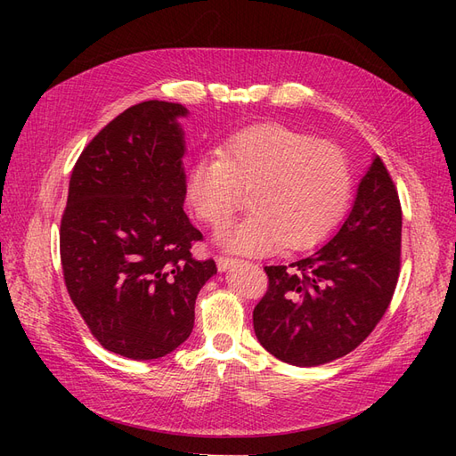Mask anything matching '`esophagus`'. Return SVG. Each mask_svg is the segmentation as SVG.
Wrapping results in <instances>:
<instances>
[{
  "instance_id": "obj_1",
  "label": "esophagus",
  "mask_w": 456,
  "mask_h": 456,
  "mask_svg": "<svg viewBox=\"0 0 456 456\" xmlns=\"http://www.w3.org/2000/svg\"><path fill=\"white\" fill-rule=\"evenodd\" d=\"M238 262V258H232V256H226V255H220V256H216V265H218V270H228V268H232L233 265H236Z\"/></svg>"
}]
</instances>
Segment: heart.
Masks as SVG:
<instances>
[{
    "label": "heart",
    "instance_id": "heart-1",
    "mask_svg": "<svg viewBox=\"0 0 456 456\" xmlns=\"http://www.w3.org/2000/svg\"><path fill=\"white\" fill-rule=\"evenodd\" d=\"M241 191H251L253 215L220 241L240 253H268L281 243L308 249L346 215L354 169L338 144L266 123L233 134L220 156L200 158L188 171V205L215 230L230 223Z\"/></svg>",
    "mask_w": 456,
    "mask_h": 456
}]
</instances>
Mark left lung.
Here are the masks:
<instances>
[{
    "label": "left lung",
    "mask_w": 456,
    "mask_h": 456,
    "mask_svg": "<svg viewBox=\"0 0 456 456\" xmlns=\"http://www.w3.org/2000/svg\"><path fill=\"white\" fill-rule=\"evenodd\" d=\"M402 268V203L375 158L333 240L289 266H265L268 289L253 310L258 342L297 367L350 354L388 310Z\"/></svg>",
    "instance_id": "left-lung-1"
}]
</instances>
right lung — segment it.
I'll return each mask as SVG.
<instances>
[{
	"instance_id": "right-lung-1",
	"label": "right lung",
	"mask_w": 456,
	"mask_h": 456,
	"mask_svg": "<svg viewBox=\"0 0 456 456\" xmlns=\"http://www.w3.org/2000/svg\"><path fill=\"white\" fill-rule=\"evenodd\" d=\"M183 104L121 112L77 158L61 218V262L74 306L101 346L158 360L190 337L200 289L216 273L191 245L203 233L183 203Z\"/></svg>"
}]
</instances>
